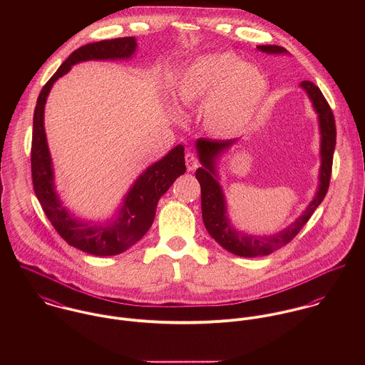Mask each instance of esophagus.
Wrapping results in <instances>:
<instances>
[{
	"mask_svg": "<svg viewBox=\"0 0 365 365\" xmlns=\"http://www.w3.org/2000/svg\"><path fill=\"white\" fill-rule=\"evenodd\" d=\"M185 164H187V170H188V171H194L195 168L200 167V160H198V157L195 156L194 153L188 152V153L185 155Z\"/></svg>",
	"mask_w": 365,
	"mask_h": 365,
	"instance_id": "obj_1",
	"label": "esophagus"
}]
</instances>
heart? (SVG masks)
<instances>
[{
	"label": "heart",
	"mask_w": 365,
	"mask_h": 365,
	"mask_svg": "<svg viewBox=\"0 0 365 365\" xmlns=\"http://www.w3.org/2000/svg\"><path fill=\"white\" fill-rule=\"evenodd\" d=\"M267 91L260 71L236 54L209 53L194 60L175 84V97L187 106L205 104L204 120L210 130L232 133L253 115Z\"/></svg>",
	"instance_id": "obj_1"
}]
</instances>
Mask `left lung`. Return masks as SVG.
Wrapping results in <instances>:
<instances>
[{"label": "left lung", "mask_w": 365, "mask_h": 365, "mask_svg": "<svg viewBox=\"0 0 365 365\" xmlns=\"http://www.w3.org/2000/svg\"><path fill=\"white\" fill-rule=\"evenodd\" d=\"M257 51L268 54H282L288 51L282 46L275 45H261ZM301 87L308 93L313 108L319 118L320 126V173H319V188L309 207L305 212L287 229L278 232L271 236H249L235 230L230 226L226 213V201L223 191L217 182L216 173V158L220 156L226 149H229L236 140H212V139H198L197 150L202 167H200L195 173L197 180L201 185V207H202V219L209 235L227 252L240 256V257H259L268 256L272 252L288 245L299 230L307 225L309 217L312 216L314 209L317 208L326 197L330 175H331V164L333 153L336 148V123L334 116L323 97L319 87H316L312 81H302Z\"/></svg>", "instance_id": "left-lung-1"}]
</instances>
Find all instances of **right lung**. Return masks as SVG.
I'll return each instance as SVG.
<instances>
[{
    "mask_svg": "<svg viewBox=\"0 0 365 365\" xmlns=\"http://www.w3.org/2000/svg\"><path fill=\"white\" fill-rule=\"evenodd\" d=\"M133 36L118 38L88 43L71 53L52 78L43 86L34 113V133L31 149L32 182L35 194L51 220L56 232L73 247L93 256H116L132 247L150 229L157 202L171 184L185 173L184 146L178 145L163 157L135 181L123 200L116 219L112 222L91 225L71 216L64 208L54 191L52 158L48 148L43 115L46 98L53 83L71 68L76 63L87 60H118L129 58L136 51Z\"/></svg>",
    "mask_w": 365,
    "mask_h": 365,
    "instance_id": "add662e5",
    "label": "right lung"
}]
</instances>
